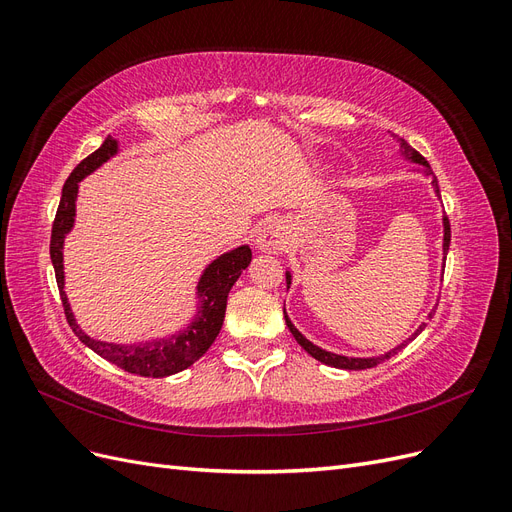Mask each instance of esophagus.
Wrapping results in <instances>:
<instances>
[{
    "label": "esophagus",
    "mask_w": 512,
    "mask_h": 512,
    "mask_svg": "<svg viewBox=\"0 0 512 512\" xmlns=\"http://www.w3.org/2000/svg\"><path fill=\"white\" fill-rule=\"evenodd\" d=\"M288 228L284 222L280 220H271L265 226L258 230L256 237V247L260 252H271V254H280L284 250H288Z\"/></svg>",
    "instance_id": "obj_1"
}]
</instances>
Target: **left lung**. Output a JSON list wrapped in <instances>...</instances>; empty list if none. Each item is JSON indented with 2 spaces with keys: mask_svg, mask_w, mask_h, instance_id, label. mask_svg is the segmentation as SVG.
<instances>
[{
  "mask_svg": "<svg viewBox=\"0 0 512 512\" xmlns=\"http://www.w3.org/2000/svg\"><path fill=\"white\" fill-rule=\"evenodd\" d=\"M399 147H401V153H404V156L408 158V160H412V162H416V164H421L423 168H425V175H429L431 177V185H433V190H436V194H438V198H440V188H438V179L433 177V170H431V166H429V162L421 156V153H418L416 149H412L404 138H399ZM442 226H444V243H442V252H444V260H446V254H448V245H451V224H448V218L444 215L442 218ZM290 282H292V275H290V271H286V286L290 288ZM284 318H286V324H288V329H290V333L294 335V339H297L299 342V346L307 352V354H312L316 361H320V363H324V365H331V367H337V369H369V367H376L378 363H382V361H386V359H391L393 354H397L401 348H406L408 346V342H412L414 337H418L421 335V331L425 329V322L421 324V327H418L406 342H401L399 346H395L393 350H389V352H384V354H380V356H367V359H359V356H344V354H333V352H327V350H322L320 346H316V344H312L309 342V339L303 335V333H299V329L294 327V324L290 322V318H288V314H286V309H284ZM429 320H431V314L427 316Z\"/></svg>",
  "mask_w": 512,
  "mask_h": 512,
  "instance_id": "left-lung-1",
  "label": "left lung"
}]
</instances>
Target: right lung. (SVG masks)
Segmentation results:
<instances>
[{
	"instance_id": "1",
	"label": "right lung",
	"mask_w": 512,
	"mask_h": 512,
	"mask_svg": "<svg viewBox=\"0 0 512 512\" xmlns=\"http://www.w3.org/2000/svg\"><path fill=\"white\" fill-rule=\"evenodd\" d=\"M117 151H119V143L113 136H106L102 147L96 149L91 156H87L79 166H76L64 183L57 215L53 222V232H51V260L55 269V280L59 286V297H61V303H64V312H66L70 329L87 348L100 354L102 359L130 371V374L147 376V378H166V376L179 374L183 369H188L215 342V337H218L224 322L228 292L239 280L243 269H247V265H250L252 250L250 245H239L235 250L215 258L203 271L196 286V297H198L196 314L185 329L168 337H156V339H149V342H138V344L98 342V339L89 337L79 324H76L72 307L64 292V239L74 226L79 183L87 175L94 173L96 168H100L104 162L111 160Z\"/></svg>"
}]
</instances>
